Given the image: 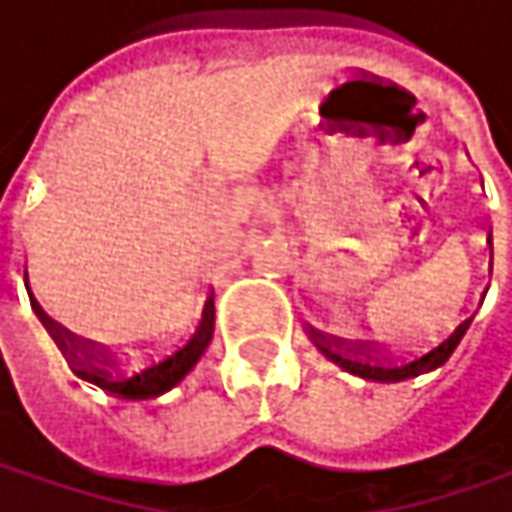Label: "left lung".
Here are the masks:
<instances>
[{"mask_svg": "<svg viewBox=\"0 0 512 512\" xmlns=\"http://www.w3.org/2000/svg\"><path fill=\"white\" fill-rule=\"evenodd\" d=\"M490 249H493V246H490ZM467 326H470V320L459 323V326L453 328L442 343H436L433 348H428L425 354H419V357H411V360H402V362L371 360V357H365V351H362V348L345 351L343 345L331 343V340H326L323 334H314V337H311V343L317 345V351H320L326 360H331L334 365H340L343 371L354 374V377L374 379V382H399V379L425 374V371L439 368L442 362H448V357L456 351L459 340L465 337Z\"/></svg>", "mask_w": 512, "mask_h": 512, "instance_id": "obj_1", "label": "left lung"}]
</instances>
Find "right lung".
<instances>
[{"label": "right lung", "mask_w": 512, "mask_h": 512, "mask_svg": "<svg viewBox=\"0 0 512 512\" xmlns=\"http://www.w3.org/2000/svg\"><path fill=\"white\" fill-rule=\"evenodd\" d=\"M212 331H215V306H212V294H209V297H203L201 320H198L195 331L189 334V340L184 345H178L164 360H155L152 365L135 368L130 374H113L110 368H98V365L73 368V374L93 382L98 388H104V391H110L115 397H158V394H164L169 388H175L195 368V362L203 357L206 345L212 343Z\"/></svg>", "instance_id": "1"}]
</instances>
